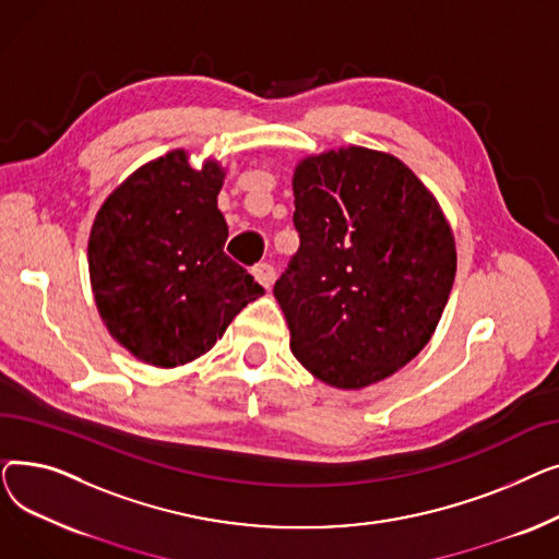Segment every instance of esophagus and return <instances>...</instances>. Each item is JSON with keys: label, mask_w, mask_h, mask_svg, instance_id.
Wrapping results in <instances>:
<instances>
[{"label": "esophagus", "mask_w": 559, "mask_h": 559, "mask_svg": "<svg viewBox=\"0 0 559 559\" xmlns=\"http://www.w3.org/2000/svg\"><path fill=\"white\" fill-rule=\"evenodd\" d=\"M251 274H253V278L262 285V287H272L274 285V281H276V270L272 267L270 262H260V264H255V267L251 270Z\"/></svg>", "instance_id": "esophagus-1"}]
</instances>
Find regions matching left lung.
<instances>
[{"label": "left lung", "mask_w": 559, "mask_h": 559, "mask_svg": "<svg viewBox=\"0 0 559 559\" xmlns=\"http://www.w3.org/2000/svg\"><path fill=\"white\" fill-rule=\"evenodd\" d=\"M299 251L274 285L289 348L319 380L362 390L432 337L455 281L437 199L399 158L344 146L292 179Z\"/></svg>", "instance_id": "obj_1"}]
</instances>
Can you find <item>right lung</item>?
Instances as JSON below:
<instances>
[{"label":"right lung","instance_id":"add662e5","mask_svg":"<svg viewBox=\"0 0 559 559\" xmlns=\"http://www.w3.org/2000/svg\"><path fill=\"white\" fill-rule=\"evenodd\" d=\"M224 169H192L183 150L135 169L99 209L87 267L108 333L154 367L192 362L264 295L224 253Z\"/></svg>","mask_w":559,"mask_h":559}]
</instances>
